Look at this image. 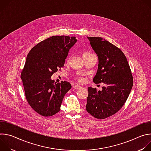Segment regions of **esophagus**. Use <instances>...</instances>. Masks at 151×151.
Returning <instances> with one entry per match:
<instances>
[{
    "label": "esophagus",
    "instance_id": "1",
    "mask_svg": "<svg viewBox=\"0 0 151 151\" xmlns=\"http://www.w3.org/2000/svg\"><path fill=\"white\" fill-rule=\"evenodd\" d=\"M81 88V86H80L79 85H75L73 86V88L75 90H78V89H79Z\"/></svg>",
    "mask_w": 151,
    "mask_h": 151
}]
</instances>
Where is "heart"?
<instances>
[{
    "instance_id": "b5f03b06",
    "label": "heart",
    "mask_w": 151,
    "mask_h": 151,
    "mask_svg": "<svg viewBox=\"0 0 151 151\" xmlns=\"http://www.w3.org/2000/svg\"><path fill=\"white\" fill-rule=\"evenodd\" d=\"M91 54L90 52H85L84 53H83V54ZM79 80L80 81H83V78H81V77H80V78H79Z\"/></svg>"
}]
</instances>
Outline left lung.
Returning <instances> with one entry per match:
<instances>
[{"instance_id": "left-lung-1", "label": "left lung", "mask_w": 151, "mask_h": 151, "mask_svg": "<svg viewBox=\"0 0 151 151\" xmlns=\"http://www.w3.org/2000/svg\"><path fill=\"white\" fill-rule=\"evenodd\" d=\"M99 58L98 69L93 82H103L101 91L88 88L86 110L97 119L116 114L123 106L132 90L133 78L127 58L122 51L99 37H88Z\"/></svg>"}]
</instances>
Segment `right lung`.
<instances>
[{"instance_id":"1","label":"right lung","mask_w":151,"mask_h":151,"mask_svg":"<svg viewBox=\"0 0 151 151\" xmlns=\"http://www.w3.org/2000/svg\"><path fill=\"white\" fill-rule=\"evenodd\" d=\"M76 42L73 36H51L35 45L27 56L21 78L28 103L40 115L51 116L58 112L64 96L72 88L69 82H54L51 77L64 66Z\"/></svg>"}]
</instances>
